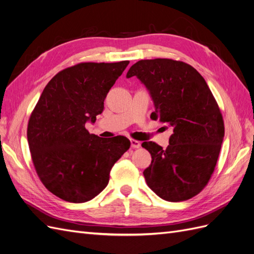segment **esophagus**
Masks as SVG:
<instances>
[{
    "instance_id": "34e87169",
    "label": "esophagus",
    "mask_w": 254,
    "mask_h": 254,
    "mask_svg": "<svg viewBox=\"0 0 254 254\" xmlns=\"http://www.w3.org/2000/svg\"><path fill=\"white\" fill-rule=\"evenodd\" d=\"M140 145H141L140 141L135 140V139H130V146H132V148L138 149V148H140Z\"/></svg>"
}]
</instances>
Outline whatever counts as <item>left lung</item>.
Listing matches in <instances>:
<instances>
[{
  "label": "left lung",
  "mask_w": 254,
  "mask_h": 254,
  "mask_svg": "<svg viewBox=\"0 0 254 254\" xmlns=\"http://www.w3.org/2000/svg\"><path fill=\"white\" fill-rule=\"evenodd\" d=\"M133 76L150 91L151 118L173 127L167 149L141 144L152 156L143 171L146 185L165 200L190 199L209 183L222 148L225 126L215 98L200 73L182 61L140 60L127 73Z\"/></svg>",
  "instance_id": "8db88e82"
}]
</instances>
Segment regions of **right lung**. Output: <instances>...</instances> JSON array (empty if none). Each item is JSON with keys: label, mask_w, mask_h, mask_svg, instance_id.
I'll return each mask as SVG.
<instances>
[{"label": "right lung", "mask_w": 254, "mask_h": 254, "mask_svg": "<svg viewBox=\"0 0 254 254\" xmlns=\"http://www.w3.org/2000/svg\"><path fill=\"white\" fill-rule=\"evenodd\" d=\"M128 63L83 62L59 71L31 113L27 139L36 172L46 189L65 201L93 199L129 148L127 137L100 138L85 128L103 112L106 95Z\"/></svg>", "instance_id": "right-lung-1"}]
</instances>
